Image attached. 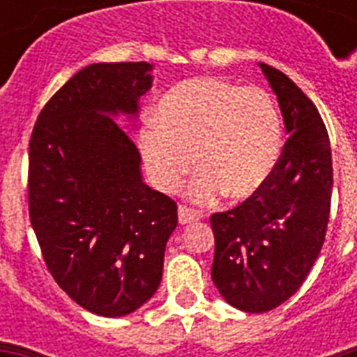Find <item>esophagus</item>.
<instances>
[{"instance_id":"esophagus-1","label":"esophagus","mask_w":357,"mask_h":357,"mask_svg":"<svg viewBox=\"0 0 357 357\" xmlns=\"http://www.w3.org/2000/svg\"><path fill=\"white\" fill-rule=\"evenodd\" d=\"M178 218H179V224H190V222H196V220H200L202 218V213L200 211H195V209H190V207H185L181 206L178 211Z\"/></svg>"}]
</instances>
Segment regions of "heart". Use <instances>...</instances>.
<instances>
[{"label": "heart", "instance_id": "obj_1", "mask_svg": "<svg viewBox=\"0 0 357 357\" xmlns=\"http://www.w3.org/2000/svg\"><path fill=\"white\" fill-rule=\"evenodd\" d=\"M139 144L151 183L162 192L178 189L198 162L202 170L190 187L196 202L224 192L246 200L265 187L280 162L282 114L259 86L195 77L159 100Z\"/></svg>", "mask_w": 357, "mask_h": 357}]
</instances>
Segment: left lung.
Instances as JSON below:
<instances>
[{
	"instance_id": "left-lung-1",
	"label": "left lung",
	"mask_w": 357,
	"mask_h": 357,
	"mask_svg": "<svg viewBox=\"0 0 357 357\" xmlns=\"http://www.w3.org/2000/svg\"><path fill=\"white\" fill-rule=\"evenodd\" d=\"M276 94L289 139L272 178L231 211L215 213L211 278L229 305L265 313L291 298L321 254L332 202V148L310 98L257 63Z\"/></svg>"
}]
</instances>
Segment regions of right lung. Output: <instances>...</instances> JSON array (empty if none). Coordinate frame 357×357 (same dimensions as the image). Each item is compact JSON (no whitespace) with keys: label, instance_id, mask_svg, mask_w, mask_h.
<instances>
[{"label":"right lung","instance_id":"obj_1","mask_svg":"<svg viewBox=\"0 0 357 357\" xmlns=\"http://www.w3.org/2000/svg\"><path fill=\"white\" fill-rule=\"evenodd\" d=\"M150 63L89 64L38 114L29 142V217L59 287L100 317L155 294L178 207L144 183L135 122Z\"/></svg>","mask_w":357,"mask_h":357}]
</instances>
